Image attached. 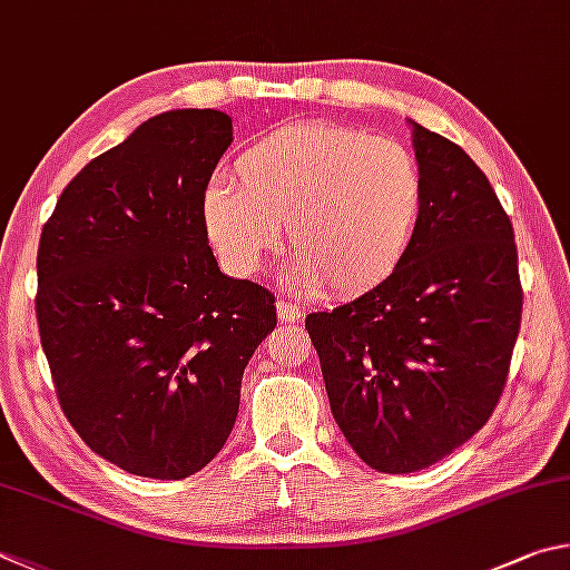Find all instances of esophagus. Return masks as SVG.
<instances>
[{
	"label": "esophagus",
	"mask_w": 570,
	"mask_h": 570,
	"mask_svg": "<svg viewBox=\"0 0 570 570\" xmlns=\"http://www.w3.org/2000/svg\"><path fill=\"white\" fill-rule=\"evenodd\" d=\"M277 321L279 323L301 321V307H297L293 301H285V297H279V301H277Z\"/></svg>",
	"instance_id": "esophagus-1"
}]
</instances>
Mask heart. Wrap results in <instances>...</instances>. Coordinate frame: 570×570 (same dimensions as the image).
I'll return each instance as SVG.
<instances>
[{
  "label": "heart",
  "mask_w": 570,
  "mask_h": 570,
  "mask_svg": "<svg viewBox=\"0 0 570 570\" xmlns=\"http://www.w3.org/2000/svg\"><path fill=\"white\" fill-rule=\"evenodd\" d=\"M235 179L203 193V225L229 275H255L283 223L293 277L355 297L403 265L423 209V175L393 137L325 122L279 127L247 145Z\"/></svg>",
  "instance_id": "obj_1"
}]
</instances>
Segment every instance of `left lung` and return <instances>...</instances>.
<instances>
[{
	"label": "left lung",
	"mask_w": 570,
	"mask_h": 570,
	"mask_svg": "<svg viewBox=\"0 0 570 570\" xmlns=\"http://www.w3.org/2000/svg\"><path fill=\"white\" fill-rule=\"evenodd\" d=\"M411 125L423 209L403 265L305 317L335 423L381 473L423 471L481 431L523 313L513 225L491 183L451 139Z\"/></svg>",
	"instance_id": "8db88e82"
}]
</instances>
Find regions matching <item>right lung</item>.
<instances>
[{"label": "right lung", "instance_id": "right-lung-1", "mask_svg": "<svg viewBox=\"0 0 570 570\" xmlns=\"http://www.w3.org/2000/svg\"><path fill=\"white\" fill-rule=\"evenodd\" d=\"M233 142L217 109H173L82 167L37 253L39 341L79 438L122 471L179 481L233 431L275 295L219 273L203 193Z\"/></svg>", "mask_w": 570, "mask_h": 570}]
</instances>
